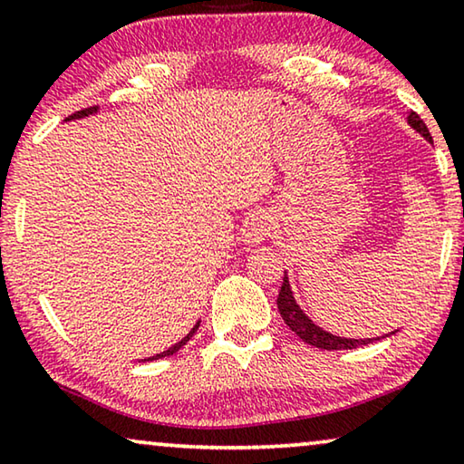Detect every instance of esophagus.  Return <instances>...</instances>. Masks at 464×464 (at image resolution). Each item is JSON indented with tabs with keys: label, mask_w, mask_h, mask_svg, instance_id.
Instances as JSON below:
<instances>
[{
	"label": "esophagus",
	"mask_w": 464,
	"mask_h": 464,
	"mask_svg": "<svg viewBox=\"0 0 464 464\" xmlns=\"http://www.w3.org/2000/svg\"><path fill=\"white\" fill-rule=\"evenodd\" d=\"M272 231V218L264 212H254L244 220V227H241V239L246 241L247 246H258L264 239L268 237Z\"/></svg>",
	"instance_id": "1"
}]
</instances>
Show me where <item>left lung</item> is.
Wrapping results in <instances>:
<instances>
[{
    "instance_id": "left-lung-1",
    "label": "left lung",
    "mask_w": 464,
    "mask_h": 464,
    "mask_svg": "<svg viewBox=\"0 0 464 464\" xmlns=\"http://www.w3.org/2000/svg\"><path fill=\"white\" fill-rule=\"evenodd\" d=\"M409 126L417 130L419 134H421L428 142H433L431 134L428 126H425L421 117H419L415 111H411V115L407 117ZM276 305H278V312H281L285 324L289 326L293 333H295L301 341L312 344V347H318V349H324V351H341V349H357L362 347V344H370L373 341H380L378 338H343V336H334L326 333V330H322L320 326H315L314 322L307 318L304 314V310L297 305L295 297H293V291H291V285H289V278H286V272L283 276V285H281V291H278V299H276ZM396 333V330H394ZM391 333V334H394ZM384 338V336H382Z\"/></svg>"
}]
</instances>
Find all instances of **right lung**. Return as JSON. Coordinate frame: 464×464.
<instances>
[{"label":"right lung","mask_w":464,"mask_h":464,"mask_svg":"<svg viewBox=\"0 0 464 464\" xmlns=\"http://www.w3.org/2000/svg\"><path fill=\"white\" fill-rule=\"evenodd\" d=\"M94 111H97V107H88V109H82V111H76V113H72V115H70V117H68V120H65V121H70V120H78V117H86V115H92ZM198 326H200V322H198V324H196V326H194L192 330H189V334H188V336H183L179 343H175L171 349H167V351H163V353H159V355H154V357H149V359H144V362H152V359H160V357H167V355H173V353H178V351H179V349L183 347V344H186V343L189 341V338H192V336L196 334V330H198Z\"/></svg>","instance_id":"1"}]
</instances>
